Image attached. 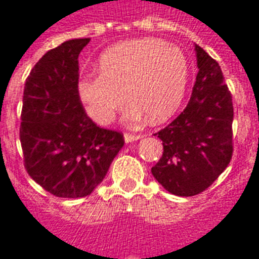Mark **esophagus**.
I'll use <instances>...</instances> for the list:
<instances>
[{
  "instance_id": "1",
  "label": "esophagus",
  "mask_w": 259,
  "mask_h": 259,
  "mask_svg": "<svg viewBox=\"0 0 259 259\" xmlns=\"http://www.w3.org/2000/svg\"><path fill=\"white\" fill-rule=\"evenodd\" d=\"M142 138L141 134H133V133H125V141L126 142H133V141H137Z\"/></svg>"
}]
</instances>
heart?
I'll list each match as a JSON object with an SVG mask.
<instances>
[{"instance_id":"1","label":"heart","mask_w":259,"mask_h":259,"mask_svg":"<svg viewBox=\"0 0 259 259\" xmlns=\"http://www.w3.org/2000/svg\"><path fill=\"white\" fill-rule=\"evenodd\" d=\"M101 72L80 76L78 94L89 117L99 125L113 119L126 94L133 103L130 121L141 113L150 122H162L180 106L188 67L180 48L157 38L119 42L103 52Z\"/></svg>"}]
</instances>
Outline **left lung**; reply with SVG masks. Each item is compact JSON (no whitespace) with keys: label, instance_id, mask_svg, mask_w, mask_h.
<instances>
[{"label":"left lung","instance_id":"1","mask_svg":"<svg viewBox=\"0 0 259 259\" xmlns=\"http://www.w3.org/2000/svg\"><path fill=\"white\" fill-rule=\"evenodd\" d=\"M199 72L188 105L154 134L164 152L152 168L154 179L177 196H195L227 168L234 152L233 95L219 63L196 46Z\"/></svg>","mask_w":259,"mask_h":259}]
</instances>
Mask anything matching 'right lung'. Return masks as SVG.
Returning a JSON list of instances; mask_svg holds the SVG:
<instances>
[{"label":"right lung","mask_w":259,"mask_h":259,"mask_svg":"<svg viewBox=\"0 0 259 259\" xmlns=\"http://www.w3.org/2000/svg\"><path fill=\"white\" fill-rule=\"evenodd\" d=\"M89 42L75 38L48 51L25 80L20 125L24 166L56 197L89 196L125 144L121 132L98 126L79 98L78 58Z\"/></svg>","instance_id":"right-lung-1"}]
</instances>
